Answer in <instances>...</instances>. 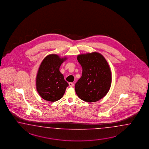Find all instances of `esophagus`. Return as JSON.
Wrapping results in <instances>:
<instances>
[{"mask_svg": "<svg viewBox=\"0 0 149 149\" xmlns=\"http://www.w3.org/2000/svg\"><path fill=\"white\" fill-rule=\"evenodd\" d=\"M74 84L73 83H72V82H70V83H69V86L70 87H73L74 86Z\"/></svg>", "mask_w": 149, "mask_h": 149, "instance_id": "esophagus-1", "label": "esophagus"}]
</instances>
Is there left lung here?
<instances>
[{
  "mask_svg": "<svg viewBox=\"0 0 149 149\" xmlns=\"http://www.w3.org/2000/svg\"><path fill=\"white\" fill-rule=\"evenodd\" d=\"M77 60L82 68V76L75 86L77 95L87 102L100 100L109 92L112 84L107 61L96 52L78 55Z\"/></svg>",
  "mask_w": 149,
  "mask_h": 149,
  "instance_id": "1",
  "label": "left lung"
}]
</instances>
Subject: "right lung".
<instances>
[{
    "label": "right lung",
    "mask_w": 149,
    "mask_h": 149,
    "mask_svg": "<svg viewBox=\"0 0 149 149\" xmlns=\"http://www.w3.org/2000/svg\"><path fill=\"white\" fill-rule=\"evenodd\" d=\"M67 59L52 54L42 61L36 77L37 91L44 100L55 102L64 95L68 84L60 71L62 63Z\"/></svg>",
    "instance_id": "add662e5"
}]
</instances>
